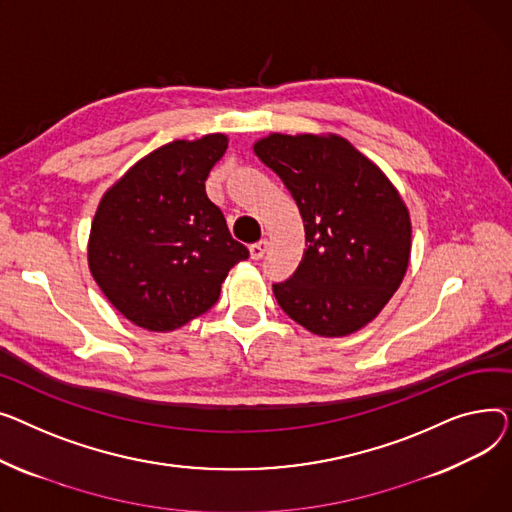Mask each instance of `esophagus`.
<instances>
[{"instance_id": "34e87169", "label": "esophagus", "mask_w": 512, "mask_h": 512, "mask_svg": "<svg viewBox=\"0 0 512 512\" xmlns=\"http://www.w3.org/2000/svg\"><path fill=\"white\" fill-rule=\"evenodd\" d=\"M266 248H268V242H266V239H260V242L250 246V258L252 260H260L266 254Z\"/></svg>"}]
</instances>
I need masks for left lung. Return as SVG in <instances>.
Returning a JSON list of instances; mask_svg holds the SVG:
<instances>
[{"label":"left lung","instance_id":"1","mask_svg":"<svg viewBox=\"0 0 512 512\" xmlns=\"http://www.w3.org/2000/svg\"><path fill=\"white\" fill-rule=\"evenodd\" d=\"M254 153L283 179L306 229L302 262L273 285L281 310L320 337L364 328L409 266L411 219L399 190L337 134H270Z\"/></svg>","mask_w":512,"mask_h":512}]
</instances>
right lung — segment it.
<instances>
[{
  "label": "right lung",
  "instance_id": "obj_1",
  "mask_svg": "<svg viewBox=\"0 0 512 512\" xmlns=\"http://www.w3.org/2000/svg\"><path fill=\"white\" fill-rule=\"evenodd\" d=\"M225 134L173 140L134 163L103 194L90 225L88 268L132 324L169 333L219 299L229 270L250 256L204 182Z\"/></svg>",
  "mask_w": 512,
  "mask_h": 512
}]
</instances>
